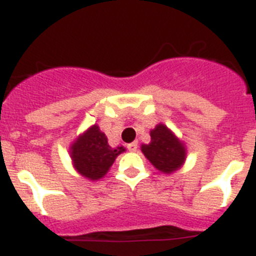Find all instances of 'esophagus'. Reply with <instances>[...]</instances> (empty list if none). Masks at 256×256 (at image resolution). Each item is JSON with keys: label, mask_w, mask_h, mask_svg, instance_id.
I'll return each instance as SVG.
<instances>
[{"label": "esophagus", "mask_w": 256, "mask_h": 256, "mask_svg": "<svg viewBox=\"0 0 256 256\" xmlns=\"http://www.w3.org/2000/svg\"><path fill=\"white\" fill-rule=\"evenodd\" d=\"M128 150H130V152H136V150H138V143H136V142H132V143L128 144Z\"/></svg>", "instance_id": "1"}]
</instances>
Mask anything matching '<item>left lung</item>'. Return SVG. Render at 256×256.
<instances>
[{
    "instance_id": "1",
    "label": "left lung",
    "mask_w": 256,
    "mask_h": 256,
    "mask_svg": "<svg viewBox=\"0 0 256 256\" xmlns=\"http://www.w3.org/2000/svg\"><path fill=\"white\" fill-rule=\"evenodd\" d=\"M142 152L164 174H171L180 168L186 157L183 142L164 124L150 130V143L143 144Z\"/></svg>"
}]
</instances>
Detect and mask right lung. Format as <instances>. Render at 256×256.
<instances>
[{
  "label": "right lung",
  "instance_id": "obj_1",
  "mask_svg": "<svg viewBox=\"0 0 256 256\" xmlns=\"http://www.w3.org/2000/svg\"><path fill=\"white\" fill-rule=\"evenodd\" d=\"M125 152L124 146L112 148L99 126L88 128L70 146V158L80 175L88 180H99L108 172L116 157Z\"/></svg>",
  "mask_w": 256,
  "mask_h": 256
}]
</instances>
